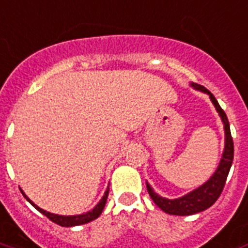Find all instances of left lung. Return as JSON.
Here are the masks:
<instances>
[{
    "label": "left lung",
    "instance_id": "1",
    "mask_svg": "<svg viewBox=\"0 0 248 248\" xmlns=\"http://www.w3.org/2000/svg\"><path fill=\"white\" fill-rule=\"evenodd\" d=\"M190 85L194 89L209 94L213 105L216 106V110L221 117L222 122H223V127H225V150H223V154H222L218 168L213 173L212 177L205 184L199 186L197 189L192 190V192L185 194L183 197H179V199L175 200L164 199V197L155 193L148 183L146 184L147 185L148 194H150L152 201L156 203L163 212L168 213V214H173V216H192V214H196V213H200L210 208L213 203L217 201L218 197L221 196L225 183H226L227 175H229V170L232 168V159H234V143H232L230 124H229L226 113L219 106L216 97L213 96L206 88L202 87V85H199V84H194V82H192Z\"/></svg>",
    "mask_w": 248,
    "mask_h": 248
}]
</instances>
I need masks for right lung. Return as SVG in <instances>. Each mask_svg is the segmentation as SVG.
I'll return each instance as SVG.
<instances>
[{
  "label": "right lung",
  "mask_w": 248,
  "mask_h": 248,
  "mask_svg": "<svg viewBox=\"0 0 248 248\" xmlns=\"http://www.w3.org/2000/svg\"><path fill=\"white\" fill-rule=\"evenodd\" d=\"M22 192V190H21ZM22 194L26 197V200L29 202L36 209V210H39L42 214H45L46 217L51 219L52 222H55L56 225H60V226H64V227H71V226H78V225H84V223H88V222L93 221V219H96V218L100 217V214L102 213L104 208H105V203H106V200H108V196H109V188L106 189L105 194L102 196V199L100 200V202L97 203L94 208L92 209L91 212L88 213H84V214H78V216H59V214H54V213H49V212H46L43 209H40L38 205L32 202L29 197H27L26 194L22 192Z\"/></svg>",
  "instance_id": "obj_1"
}]
</instances>
